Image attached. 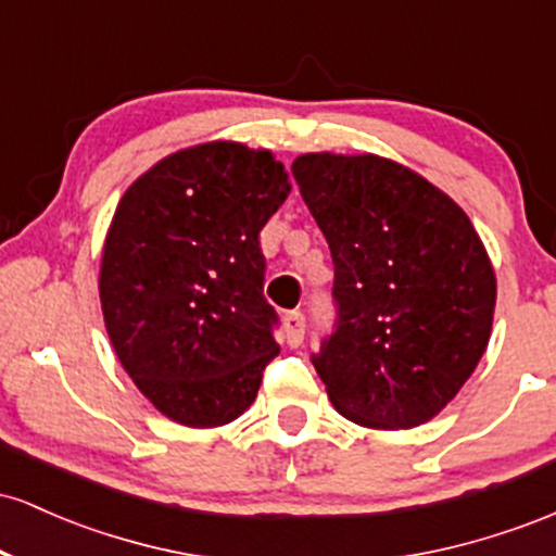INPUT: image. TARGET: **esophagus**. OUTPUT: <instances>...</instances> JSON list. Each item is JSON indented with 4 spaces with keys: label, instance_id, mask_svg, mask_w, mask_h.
<instances>
[{
    "label": "esophagus",
    "instance_id": "34e87169",
    "mask_svg": "<svg viewBox=\"0 0 556 556\" xmlns=\"http://www.w3.org/2000/svg\"><path fill=\"white\" fill-rule=\"evenodd\" d=\"M303 334H305V316L300 314V311H290V314L285 316L287 344H290V348H298V344L303 342Z\"/></svg>",
    "mask_w": 556,
    "mask_h": 556
}]
</instances>
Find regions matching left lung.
Instances as JSON below:
<instances>
[{
    "label": "left lung",
    "mask_w": 556,
    "mask_h": 556,
    "mask_svg": "<svg viewBox=\"0 0 556 556\" xmlns=\"http://www.w3.org/2000/svg\"><path fill=\"white\" fill-rule=\"evenodd\" d=\"M305 206L334 261V331L311 355L337 413L366 429H413L476 371L496 277L468 214L389 159L303 154Z\"/></svg>",
    "instance_id": "1"
}]
</instances>
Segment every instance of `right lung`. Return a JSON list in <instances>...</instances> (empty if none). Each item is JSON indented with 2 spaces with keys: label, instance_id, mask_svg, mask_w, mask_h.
Here are the masks:
<instances>
[{
  "label": "right lung",
  "instance_id": "1",
  "mask_svg": "<svg viewBox=\"0 0 556 556\" xmlns=\"http://www.w3.org/2000/svg\"><path fill=\"white\" fill-rule=\"evenodd\" d=\"M287 193L271 151L214 140L162 159L119 198L101 253L104 324L127 376L177 424L242 416L279 355L258 232Z\"/></svg>",
  "mask_w": 556,
  "mask_h": 556
}]
</instances>
